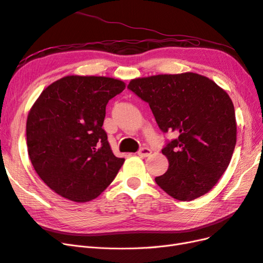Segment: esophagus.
Masks as SVG:
<instances>
[{
  "mask_svg": "<svg viewBox=\"0 0 263 263\" xmlns=\"http://www.w3.org/2000/svg\"><path fill=\"white\" fill-rule=\"evenodd\" d=\"M138 156L145 158V157H149L151 155V150L148 147H142L138 150Z\"/></svg>",
  "mask_w": 263,
  "mask_h": 263,
  "instance_id": "obj_1",
  "label": "esophagus"
}]
</instances>
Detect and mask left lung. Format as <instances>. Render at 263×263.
<instances>
[{
  "label": "left lung",
  "instance_id": "left-lung-1",
  "mask_svg": "<svg viewBox=\"0 0 263 263\" xmlns=\"http://www.w3.org/2000/svg\"><path fill=\"white\" fill-rule=\"evenodd\" d=\"M127 87L148 103L159 128L178 135L162 149L169 169L155 179L157 184L179 201L210 192L226 171L236 146L229 95L193 72L135 79Z\"/></svg>",
  "mask_w": 263,
  "mask_h": 263
}]
</instances>
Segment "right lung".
<instances>
[{
	"mask_svg": "<svg viewBox=\"0 0 263 263\" xmlns=\"http://www.w3.org/2000/svg\"><path fill=\"white\" fill-rule=\"evenodd\" d=\"M125 83L105 77L69 76L42 92L26 123L27 150L35 171L70 201L94 200L121 169L102 128L106 105Z\"/></svg>",
	"mask_w": 263,
	"mask_h": 263,
	"instance_id": "add662e5",
	"label": "right lung"
}]
</instances>
